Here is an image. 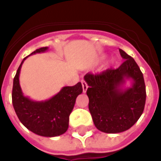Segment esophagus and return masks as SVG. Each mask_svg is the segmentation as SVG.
Segmentation results:
<instances>
[{
    "mask_svg": "<svg viewBox=\"0 0 161 161\" xmlns=\"http://www.w3.org/2000/svg\"><path fill=\"white\" fill-rule=\"evenodd\" d=\"M81 83H82V86H83V91L85 93V92L87 91V89H88L87 84H86V82H85L84 80L81 81Z\"/></svg>",
    "mask_w": 161,
    "mask_h": 161,
    "instance_id": "obj_1",
    "label": "esophagus"
}]
</instances>
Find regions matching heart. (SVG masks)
I'll return each instance as SVG.
<instances>
[{"label": "heart", "instance_id": "obj_1", "mask_svg": "<svg viewBox=\"0 0 161 161\" xmlns=\"http://www.w3.org/2000/svg\"><path fill=\"white\" fill-rule=\"evenodd\" d=\"M112 63V62H109V63H108V64H111Z\"/></svg>", "mask_w": 161, "mask_h": 161}]
</instances>
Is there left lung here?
I'll return each mask as SVG.
<instances>
[{
    "label": "left lung",
    "instance_id": "1",
    "mask_svg": "<svg viewBox=\"0 0 161 161\" xmlns=\"http://www.w3.org/2000/svg\"><path fill=\"white\" fill-rule=\"evenodd\" d=\"M119 52L124 62L117 69L84 76L93 122L108 134L129 129L142 115L146 103L143 74L132 57L121 49ZM127 80L131 81L130 87L124 86Z\"/></svg>",
    "mask_w": 161,
    "mask_h": 161
}]
</instances>
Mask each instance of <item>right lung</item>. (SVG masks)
<instances>
[{"mask_svg": "<svg viewBox=\"0 0 161 161\" xmlns=\"http://www.w3.org/2000/svg\"><path fill=\"white\" fill-rule=\"evenodd\" d=\"M47 50L48 47H41L30 55ZM27 57L22 60L14 78L12 101L16 115L27 129L36 135L45 137L63 135L69 127V116L77 96L83 92L82 84L79 82L74 86L63 87L58 94L46 101H33L23 95L19 85L20 69Z\"/></svg>", "mask_w": 161, "mask_h": 161, "instance_id": "add662e5", "label": "right lung"}]
</instances>
